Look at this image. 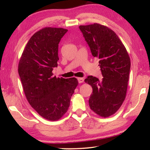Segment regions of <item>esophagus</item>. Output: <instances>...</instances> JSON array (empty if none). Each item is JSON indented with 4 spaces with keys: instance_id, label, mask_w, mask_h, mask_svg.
I'll list each match as a JSON object with an SVG mask.
<instances>
[{
    "instance_id": "obj_1",
    "label": "esophagus",
    "mask_w": 150,
    "mask_h": 150,
    "mask_svg": "<svg viewBox=\"0 0 150 150\" xmlns=\"http://www.w3.org/2000/svg\"><path fill=\"white\" fill-rule=\"evenodd\" d=\"M78 81L79 83H82L84 82V79L83 78H78Z\"/></svg>"
}]
</instances>
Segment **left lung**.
Returning <instances> with one entry per match:
<instances>
[{
  "label": "left lung",
  "instance_id": "8db88e82",
  "mask_svg": "<svg viewBox=\"0 0 150 150\" xmlns=\"http://www.w3.org/2000/svg\"><path fill=\"white\" fill-rule=\"evenodd\" d=\"M94 57L99 59L103 78L88 76L85 82L93 88L88 103L100 117H109L118 111L125 100L130 59L122 42L112 30L98 23L80 26Z\"/></svg>",
  "mask_w": 150,
  "mask_h": 150
}]
</instances>
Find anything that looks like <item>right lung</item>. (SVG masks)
I'll list each match as a JSON object with an SVG mask.
<instances>
[{
    "instance_id": "right-lung-1",
    "label": "right lung",
    "mask_w": 150,
    "mask_h": 150,
    "mask_svg": "<svg viewBox=\"0 0 150 150\" xmlns=\"http://www.w3.org/2000/svg\"><path fill=\"white\" fill-rule=\"evenodd\" d=\"M67 32L45 27L30 38L22 52L18 73L27 100L39 115L56 121L67 112L71 96L79 83L76 78L54 76L57 67L58 44Z\"/></svg>"
}]
</instances>
